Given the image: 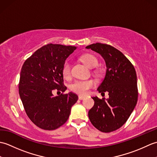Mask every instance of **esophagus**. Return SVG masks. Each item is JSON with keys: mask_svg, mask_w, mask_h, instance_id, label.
Segmentation results:
<instances>
[{"mask_svg": "<svg viewBox=\"0 0 157 157\" xmlns=\"http://www.w3.org/2000/svg\"><path fill=\"white\" fill-rule=\"evenodd\" d=\"M78 98H79V100H83V99L85 98V96H80V95H79V96H78Z\"/></svg>", "mask_w": 157, "mask_h": 157, "instance_id": "34e87169", "label": "esophagus"}]
</instances>
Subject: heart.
<instances>
[{
	"instance_id": "obj_1",
	"label": "heart",
	"mask_w": 157,
	"mask_h": 157,
	"mask_svg": "<svg viewBox=\"0 0 157 157\" xmlns=\"http://www.w3.org/2000/svg\"><path fill=\"white\" fill-rule=\"evenodd\" d=\"M81 60L85 65L90 68L95 67L98 65V60L94 56L86 54L81 56ZM62 74L65 78H69L71 75V67L69 61H65L62 67ZM96 82L90 79L86 80H77L71 86V90L75 93L81 95L87 94L90 89L96 86Z\"/></svg>"
}]
</instances>
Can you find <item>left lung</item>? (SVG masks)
Returning <instances> with one entry per match:
<instances>
[{
  "instance_id": "obj_1",
  "label": "left lung",
  "mask_w": 157,
  "mask_h": 157,
  "mask_svg": "<svg viewBox=\"0 0 157 157\" xmlns=\"http://www.w3.org/2000/svg\"><path fill=\"white\" fill-rule=\"evenodd\" d=\"M99 53L105 59L106 75L98 91L109 92V98L92 97L94 106L88 112L92 124L102 132L121 128L134 111L138 101L137 75L128 59L113 46L96 43L86 47Z\"/></svg>"
}]
</instances>
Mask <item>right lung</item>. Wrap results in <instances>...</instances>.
<instances>
[{"instance_id":"add662e5","label":"right lung","mask_w":157,"mask_h":157,"mask_svg":"<svg viewBox=\"0 0 157 157\" xmlns=\"http://www.w3.org/2000/svg\"><path fill=\"white\" fill-rule=\"evenodd\" d=\"M75 49V46L48 44L38 49L22 66L20 98L29 119L42 129L53 130L64 124L78 101V95L73 92L52 94L55 90H66L62 67Z\"/></svg>"}]
</instances>
